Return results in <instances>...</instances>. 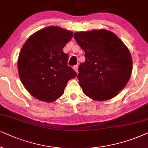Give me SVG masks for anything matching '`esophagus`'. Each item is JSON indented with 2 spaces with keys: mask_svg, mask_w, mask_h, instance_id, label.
<instances>
[{
  "mask_svg": "<svg viewBox=\"0 0 148 148\" xmlns=\"http://www.w3.org/2000/svg\"><path fill=\"white\" fill-rule=\"evenodd\" d=\"M73 69H74V70L76 71V73L78 72V65H76V66H74V67H73Z\"/></svg>",
  "mask_w": 148,
  "mask_h": 148,
  "instance_id": "1",
  "label": "esophagus"
}]
</instances>
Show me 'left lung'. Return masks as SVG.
<instances>
[{
    "label": "left lung",
    "instance_id": "8db88e82",
    "mask_svg": "<svg viewBox=\"0 0 148 148\" xmlns=\"http://www.w3.org/2000/svg\"><path fill=\"white\" fill-rule=\"evenodd\" d=\"M85 52L77 78L86 96L104 101L119 94L127 84L132 72L129 49L116 35L106 29L80 32L74 34Z\"/></svg>",
    "mask_w": 148,
    "mask_h": 148
}]
</instances>
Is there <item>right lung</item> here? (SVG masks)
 <instances>
[{
    "label": "right lung",
    "mask_w": 148,
    "mask_h": 148,
    "mask_svg": "<svg viewBox=\"0 0 148 148\" xmlns=\"http://www.w3.org/2000/svg\"><path fill=\"white\" fill-rule=\"evenodd\" d=\"M73 33L49 26L32 34L21 49L18 72L24 87L40 101L52 102L64 92L68 80L76 77L68 66L69 56L63 51Z\"/></svg>",
    "instance_id": "right-lung-1"
}]
</instances>
